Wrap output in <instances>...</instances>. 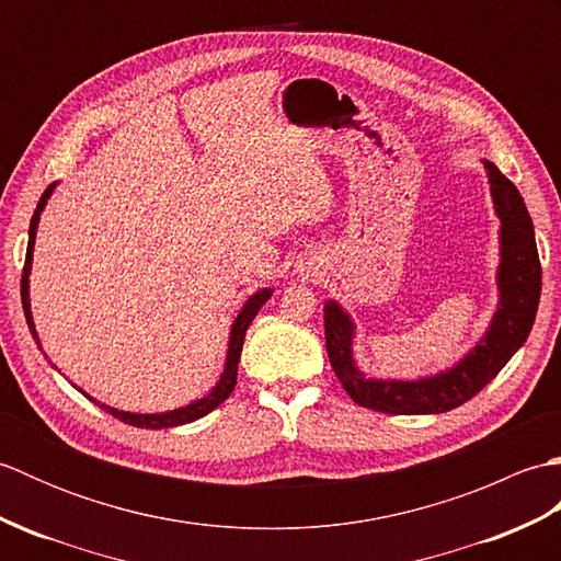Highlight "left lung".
Masks as SVG:
<instances>
[{
	"mask_svg": "<svg viewBox=\"0 0 561 561\" xmlns=\"http://www.w3.org/2000/svg\"><path fill=\"white\" fill-rule=\"evenodd\" d=\"M482 163L494 214L502 221L496 267L499 296L484 335L456 364L420 378H368L356 366L354 318L335 299L325 301L323 318L330 364L347 396L362 408L386 414H438L456 410L458 404L478 396L530 335L542 287L533 219L516 185L492 161L482 159Z\"/></svg>",
	"mask_w": 561,
	"mask_h": 561,
	"instance_id": "8db88e82",
	"label": "left lung"
}]
</instances>
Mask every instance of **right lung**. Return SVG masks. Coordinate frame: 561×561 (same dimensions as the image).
Listing matches in <instances>:
<instances>
[{"label":"right lung","instance_id":"1","mask_svg":"<svg viewBox=\"0 0 561 561\" xmlns=\"http://www.w3.org/2000/svg\"><path fill=\"white\" fill-rule=\"evenodd\" d=\"M57 183L47 185V190L43 193L38 207H35L33 217H31V229H28V248H26V265H23V277H21V304H23V313H26V323H28V330L33 340L38 342L41 347V337H38V330H35V323H33V311H31V267H33V248H35V233H38V224H41V214L47 205V199L53 197ZM274 289L265 287L255 291L253 296H248V301L243 304L241 311H238V316L233 318L231 323V332H229V350H226V362H224V371L217 380V386H214L205 398L199 400H193L183 404V408H175V410H165V412H125V410H117V408H111V404H103L99 400H93L91 396H87L79 386H75L79 392H83L89 400H93L96 404H101V408L105 412H111L113 416H117V420L125 422V424H133V426H139V428H171V426H183V424H190L199 420V416L209 414L211 410H217L219 404L231 396L233 388H236V376H238V362H241V350H243V340H245V330L248 325L253 323V318L257 316V311L262 306H265L270 301ZM43 350V347H41ZM57 368V366H53ZM59 371V368H57Z\"/></svg>","mask_w":561,"mask_h":561}]
</instances>
